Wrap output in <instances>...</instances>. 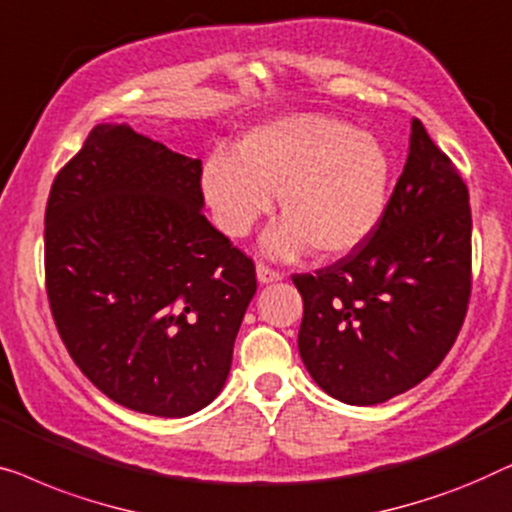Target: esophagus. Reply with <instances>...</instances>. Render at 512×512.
I'll list each match as a JSON object with an SVG mask.
<instances>
[{
	"label": "esophagus",
	"instance_id": "34e87169",
	"mask_svg": "<svg viewBox=\"0 0 512 512\" xmlns=\"http://www.w3.org/2000/svg\"><path fill=\"white\" fill-rule=\"evenodd\" d=\"M280 278H283V273L271 269L269 264L257 262V280H259V283H273V280H280Z\"/></svg>",
	"mask_w": 512,
	"mask_h": 512
}]
</instances>
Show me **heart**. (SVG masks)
I'll list each match as a JSON object with an SVG mask.
<instances>
[{
    "instance_id": "obj_1",
    "label": "heart",
    "mask_w": 512,
    "mask_h": 512,
    "mask_svg": "<svg viewBox=\"0 0 512 512\" xmlns=\"http://www.w3.org/2000/svg\"><path fill=\"white\" fill-rule=\"evenodd\" d=\"M390 181L392 160L380 139L322 113L250 129L234 157H208L201 176L215 222L234 239L271 213L278 190L285 220L264 241L276 257L308 246L318 257L352 253L383 220Z\"/></svg>"
}]
</instances>
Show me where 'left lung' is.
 <instances>
[{"mask_svg": "<svg viewBox=\"0 0 512 512\" xmlns=\"http://www.w3.org/2000/svg\"><path fill=\"white\" fill-rule=\"evenodd\" d=\"M292 283L304 299L299 355L334 399L383 403L443 362L469 311L471 206L462 174L420 120L376 232Z\"/></svg>", "mask_w": 512, "mask_h": 512, "instance_id": "left-lung-1", "label": "left lung"}]
</instances>
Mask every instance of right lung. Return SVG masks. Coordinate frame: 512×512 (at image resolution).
<instances>
[{
    "instance_id": "right-lung-1",
    "label": "right lung",
    "mask_w": 512,
    "mask_h": 512,
    "mask_svg": "<svg viewBox=\"0 0 512 512\" xmlns=\"http://www.w3.org/2000/svg\"><path fill=\"white\" fill-rule=\"evenodd\" d=\"M201 160L97 125L57 171L43 266L57 334L97 390L185 417L218 397L255 262L206 215Z\"/></svg>"
}]
</instances>
